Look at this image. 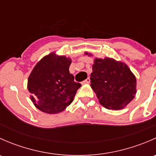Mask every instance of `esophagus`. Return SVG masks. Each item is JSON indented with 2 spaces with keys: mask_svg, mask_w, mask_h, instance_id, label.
<instances>
[{
  "mask_svg": "<svg viewBox=\"0 0 156 156\" xmlns=\"http://www.w3.org/2000/svg\"><path fill=\"white\" fill-rule=\"evenodd\" d=\"M90 81V78H87V79L84 80V81H83V83H84V84H89Z\"/></svg>",
  "mask_w": 156,
  "mask_h": 156,
  "instance_id": "obj_1",
  "label": "esophagus"
}]
</instances>
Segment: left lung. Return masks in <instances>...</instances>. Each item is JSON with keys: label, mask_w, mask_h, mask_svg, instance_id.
<instances>
[{"label": "left lung", "mask_w": 156, "mask_h": 156, "mask_svg": "<svg viewBox=\"0 0 156 156\" xmlns=\"http://www.w3.org/2000/svg\"><path fill=\"white\" fill-rule=\"evenodd\" d=\"M84 53L92 56L87 52ZM92 70L91 88L103 107L122 109L135 97L136 77L125 62L112 58H95Z\"/></svg>", "instance_id": "8db88e82"}]
</instances>
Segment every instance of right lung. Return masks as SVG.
Listing matches in <instances>:
<instances>
[{"mask_svg": "<svg viewBox=\"0 0 156 156\" xmlns=\"http://www.w3.org/2000/svg\"><path fill=\"white\" fill-rule=\"evenodd\" d=\"M71 63V58L53 52L36 64L27 84L36 108L48 114H57L72 103L81 85L75 82L74 76L69 73Z\"/></svg>", "mask_w": 156, "mask_h": 156, "instance_id": "right-lung-1", "label": "right lung"}]
</instances>
